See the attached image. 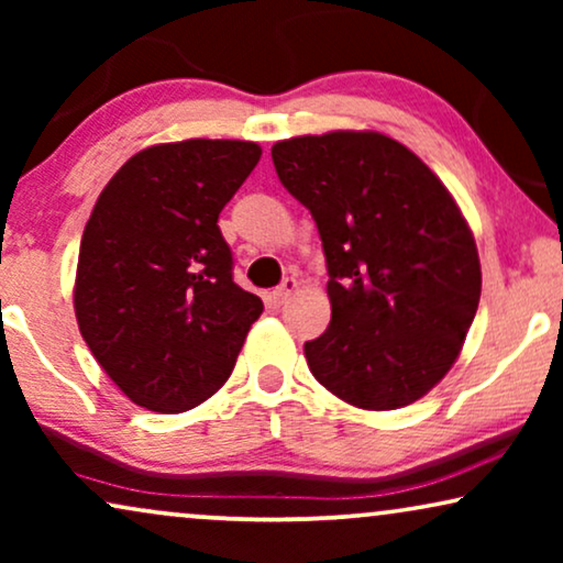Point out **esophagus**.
<instances>
[{"mask_svg":"<svg viewBox=\"0 0 563 563\" xmlns=\"http://www.w3.org/2000/svg\"><path fill=\"white\" fill-rule=\"evenodd\" d=\"M295 289H297V279H284L274 291H268V302H272L274 307H279L287 302L291 295H295Z\"/></svg>","mask_w":563,"mask_h":563,"instance_id":"34e87169","label":"esophagus"}]
</instances>
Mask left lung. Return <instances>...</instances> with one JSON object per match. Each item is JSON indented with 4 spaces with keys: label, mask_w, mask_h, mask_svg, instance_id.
I'll list each match as a JSON object with an SVG mask.
<instances>
[{
    "label": "left lung",
    "mask_w": 563,
    "mask_h": 563,
    "mask_svg": "<svg viewBox=\"0 0 563 563\" xmlns=\"http://www.w3.org/2000/svg\"><path fill=\"white\" fill-rule=\"evenodd\" d=\"M272 158L325 251L333 314L305 343L312 376L361 410L412 405L449 374L479 307V253L459 205L374 130L289 137Z\"/></svg>",
    "instance_id": "1"
}]
</instances>
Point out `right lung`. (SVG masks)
<instances>
[{"label":"right lung","instance_id":"1","mask_svg":"<svg viewBox=\"0 0 563 563\" xmlns=\"http://www.w3.org/2000/svg\"><path fill=\"white\" fill-rule=\"evenodd\" d=\"M261 158L251 141L135 153L84 228L74 310L107 376L153 412H184L233 372L264 302L233 282L218 218Z\"/></svg>","mask_w":563,"mask_h":563}]
</instances>
